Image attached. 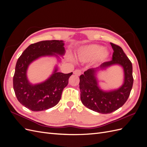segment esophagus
<instances>
[{
	"label": "esophagus",
	"instance_id": "obj_1",
	"mask_svg": "<svg viewBox=\"0 0 147 147\" xmlns=\"http://www.w3.org/2000/svg\"><path fill=\"white\" fill-rule=\"evenodd\" d=\"M74 74L75 75H77V76H80V75L81 74H82V70H80V69H77V70H75L74 71Z\"/></svg>",
	"mask_w": 147,
	"mask_h": 147
}]
</instances>
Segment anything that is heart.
I'll return each instance as SVG.
<instances>
[{
  "label": "heart",
  "instance_id": "obj_1",
  "mask_svg": "<svg viewBox=\"0 0 147 147\" xmlns=\"http://www.w3.org/2000/svg\"><path fill=\"white\" fill-rule=\"evenodd\" d=\"M109 53L102 46L93 44L86 45L78 51L77 57L82 62H90L94 60L104 61L107 58Z\"/></svg>",
  "mask_w": 147,
  "mask_h": 147
}]
</instances>
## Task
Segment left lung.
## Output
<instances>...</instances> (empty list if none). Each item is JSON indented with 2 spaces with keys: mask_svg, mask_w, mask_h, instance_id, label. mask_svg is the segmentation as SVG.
Segmentation results:
<instances>
[{
  "mask_svg": "<svg viewBox=\"0 0 147 147\" xmlns=\"http://www.w3.org/2000/svg\"><path fill=\"white\" fill-rule=\"evenodd\" d=\"M113 50L112 60L102 63L99 67L89 69L80 76V98L83 104L94 112L107 114L115 112L127 101L132 90L134 78L131 61L119 46L110 43ZM121 65L124 69L125 82L117 90L105 92L98 88L95 77L96 71L112 65Z\"/></svg>",
  "mask_w": 147,
  "mask_h": 147,
  "instance_id": "1",
  "label": "left lung"
}]
</instances>
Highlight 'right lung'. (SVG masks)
Returning a JSON list of instances; mask_svg holds the SVG:
<instances>
[{"label": "right lung", "instance_id": "right-lung-1", "mask_svg": "<svg viewBox=\"0 0 147 147\" xmlns=\"http://www.w3.org/2000/svg\"><path fill=\"white\" fill-rule=\"evenodd\" d=\"M62 40H44L30 45L17 61L13 76V89L17 99L25 107L34 111L45 110L58 104L64 88L72 72H57V69L47 81L32 85L28 82L26 70L30 63L43 56L64 54Z\"/></svg>", "mask_w": 147, "mask_h": 147}]
</instances>
